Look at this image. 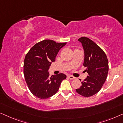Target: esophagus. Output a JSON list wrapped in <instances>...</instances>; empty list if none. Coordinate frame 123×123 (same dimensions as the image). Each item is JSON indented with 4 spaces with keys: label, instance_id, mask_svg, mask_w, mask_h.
Here are the masks:
<instances>
[{
    "label": "esophagus",
    "instance_id": "esophagus-1",
    "mask_svg": "<svg viewBox=\"0 0 123 123\" xmlns=\"http://www.w3.org/2000/svg\"><path fill=\"white\" fill-rule=\"evenodd\" d=\"M68 78L70 80H74V79H75V78H76L74 77H73V76H72V75H69Z\"/></svg>",
    "mask_w": 123,
    "mask_h": 123
}]
</instances>
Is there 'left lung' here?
<instances>
[{
  "label": "left lung",
  "mask_w": 123,
  "mask_h": 123,
  "mask_svg": "<svg viewBox=\"0 0 123 123\" xmlns=\"http://www.w3.org/2000/svg\"><path fill=\"white\" fill-rule=\"evenodd\" d=\"M78 40L82 43L85 52L83 66L88 75L81 82L80 88L76 91L82 96L89 97L98 93L106 80L109 69L108 60L103 50L92 40L86 37Z\"/></svg>",
  "instance_id": "obj_1"
}]
</instances>
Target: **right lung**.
<instances>
[{
	"label": "right lung",
	"mask_w": 123,
	"mask_h": 123,
	"mask_svg": "<svg viewBox=\"0 0 123 123\" xmlns=\"http://www.w3.org/2000/svg\"><path fill=\"white\" fill-rule=\"evenodd\" d=\"M66 43L44 40L36 43L27 52L24 63V74L29 90L35 96L46 99L58 91L66 78L63 73L49 76V69L55 61L58 51Z\"/></svg>",
	"instance_id": "1"
}]
</instances>
